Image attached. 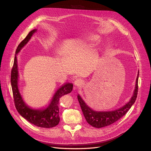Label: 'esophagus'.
<instances>
[{"instance_id": "34e87169", "label": "esophagus", "mask_w": 151, "mask_h": 151, "mask_svg": "<svg viewBox=\"0 0 151 151\" xmlns=\"http://www.w3.org/2000/svg\"><path fill=\"white\" fill-rule=\"evenodd\" d=\"M83 80H80V79H76V80L74 82V85L76 87H80L81 85H83Z\"/></svg>"}]
</instances>
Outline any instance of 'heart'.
Instances as JSON below:
<instances>
[{
  "mask_svg": "<svg viewBox=\"0 0 151 151\" xmlns=\"http://www.w3.org/2000/svg\"><path fill=\"white\" fill-rule=\"evenodd\" d=\"M98 38H99V37L97 36L92 35V36H91V37H88V40L90 41V42H95V41H97Z\"/></svg>",
  "mask_w": 151,
  "mask_h": 151,
  "instance_id": "1",
  "label": "heart"
}]
</instances>
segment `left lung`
<instances>
[{"instance_id": "left-lung-1", "label": "left lung", "mask_w": 151, "mask_h": 151, "mask_svg": "<svg viewBox=\"0 0 151 151\" xmlns=\"http://www.w3.org/2000/svg\"><path fill=\"white\" fill-rule=\"evenodd\" d=\"M138 76L139 73L136 80L135 89L134 91L133 96H132L131 100L123 107L114 111L105 112L95 111L91 109L88 105H86L85 102L78 95V100L79 103H80L84 116L88 123L93 127L101 128L114 123L123 117L130 109L131 106L135 102L137 99L138 90Z\"/></svg>"}]
</instances>
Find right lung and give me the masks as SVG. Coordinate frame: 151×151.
I'll list each match as a JSON object with an SVG mask.
<instances>
[{"label": "right lung", "instance_id": "obj_1", "mask_svg": "<svg viewBox=\"0 0 151 151\" xmlns=\"http://www.w3.org/2000/svg\"><path fill=\"white\" fill-rule=\"evenodd\" d=\"M37 30H31L26 37L19 44L15 54H17L22 47L30 39ZM18 70L17 55H15L13 65L11 71V84L14 105L18 112L31 124L43 128H51L56 126L60 121L59 116V100L65 94L70 93L73 89V84L67 83L60 88L54 96L50 105L44 110L32 109L24 102L19 92L18 86Z\"/></svg>", "mask_w": 151, "mask_h": 151}]
</instances>
